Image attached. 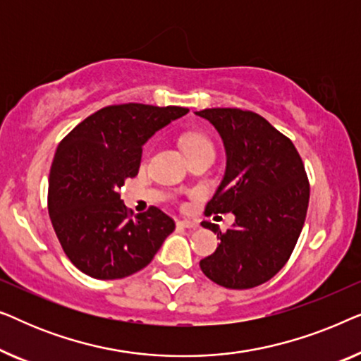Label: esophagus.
Returning <instances> with one entry per match:
<instances>
[{
    "instance_id": "esophagus-1",
    "label": "esophagus",
    "mask_w": 361,
    "mask_h": 361,
    "mask_svg": "<svg viewBox=\"0 0 361 361\" xmlns=\"http://www.w3.org/2000/svg\"><path fill=\"white\" fill-rule=\"evenodd\" d=\"M177 225L184 226V228H197V226H199L197 221H192V220H179L177 221Z\"/></svg>"
}]
</instances>
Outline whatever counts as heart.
Listing matches in <instances>:
<instances>
[{"instance_id":"b5f03b06","label":"heart","mask_w":361,"mask_h":361,"mask_svg":"<svg viewBox=\"0 0 361 361\" xmlns=\"http://www.w3.org/2000/svg\"><path fill=\"white\" fill-rule=\"evenodd\" d=\"M184 149L187 154H190V152H199V151H212L214 152V147H212V142L207 140L204 136H187L184 142Z\"/></svg>"}]
</instances>
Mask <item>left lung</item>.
<instances>
[{"instance_id": "left-lung-1", "label": "left lung", "mask_w": 361, "mask_h": 361, "mask_svg": "<svg viewBox=\"0 0 361 361\" xmlns=\"http://www.w3.org/2000/svg\"><path fill=\"white\" fill-rule=\"evenodd\" d=\"M195 115L219 131L226 152L224 180L207 214L235 215L225 233L202 221L220 243L200 269L224 288H256L279 273L302 231L309 205L302 159L293 141L253 111L207 108Z\"/></svg>"}]
</instances>
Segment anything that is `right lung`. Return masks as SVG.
I'll return each mask as SVG.
<instances>
[{
	"instance_id": "obj_1",
	"label": "right lung",
	"mask_w": 361,
	"mask_h": 361,
	"mask_svg": "<svg viewBox=\"0 0 361 361\" xmlns=\"http://www.w3.org/2000/svg\"><path fill=\"white\" fill-rule=\"evenodd\" d=\"M187 113L182 106L142 103L106 106L59 145L49 174V215L82 273L95 279L135 274L174 231V220L157 207L131 219L118 192L137 174L147 140Z\"/></svg>"
}]
</instances>
